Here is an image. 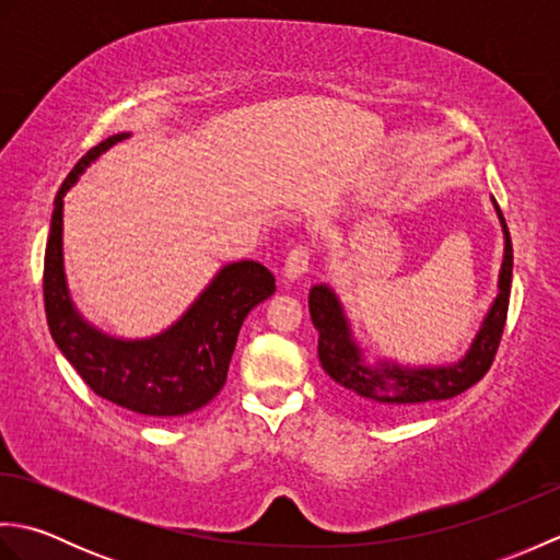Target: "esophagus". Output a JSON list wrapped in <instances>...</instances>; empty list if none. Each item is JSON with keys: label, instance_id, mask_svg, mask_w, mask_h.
<instances>
[{"label": "esophagus", "instance_id": "34e87169", "mask_svg": "<svg viewBox=\"0 0 560 560\" xmlns=\"http://www.w3.org/2000/svg\"><path fill=\"white\" fill-rule=\"evenodd\" d=\"M311 259H313L311 249L303 247V245L293 247L291 253H289V257H287V265H283V277H287L289 281H295V279L305 277L307 269H311Z\"/></svg>", "mask_w": 560, "mask_h": 560}]
</instances>
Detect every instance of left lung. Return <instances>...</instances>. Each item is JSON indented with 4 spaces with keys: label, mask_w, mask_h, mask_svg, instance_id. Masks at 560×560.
Masks as SVG:
<instances>
[{
    "label": "left lung",
    "mask_w": 560,
    "mask_h": 560,
    "mask_svg": "<svg viewBox=\"0 0 560 560\" xmlns=\"http://www.w3.org/2000/svg\"><path fill=\"white\" fill-rule=\"evenodd\" d=\"M493 201L503 231V265L498 271V295L486 313L483 323L474 337L471 347L455 363L443 365H401L397 361L380 359L368 363V355L361 349L351 329V319L343 311V303L335 289L327 283H315L311 289V317L317 329V355L325 373L343 387L349 395L371 409L399 411L416 409L431 401H443L462 395L464 389L477 385L489 371L498 343L503 337L510 283H513V243L501 207Z\"/></svg>",
    "instance_id": "1"
}]
</instances>
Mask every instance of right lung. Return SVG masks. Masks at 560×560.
Here are the masks:
<instances>
[{"label":"right lung","mask_w":560,"mask_h":560,"mask_svg":"<svg viewBox=\"0 0 560 560\" xmlns=\"http://www.w3.org/2000/svg\"><path fill=\"white\" fill-rule=\"evenodd\" d=\"M127 137L129 132L113 135L93 147L59 187L45 247V315L57 349L98 397L135 413L171 419L207 407L219 395L243 319L277 291V283L273 273L259 261H231L161 335L120 339L91 325L77 311L67 287L62 255L65 195L101 153Z\"/></svg>","instance_id":"add662e5"}]
</instances>
